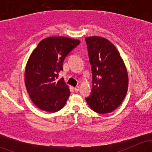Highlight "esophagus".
<instances>
[{"instance_id": "34e87169", "label": "esophagus", "mask_w": 152, "mask_h": 152, "mask_svg": "<svg viewBox=\"0 0 152 152\" xmlns=\"http://www.w3.org/2000/svg\"><path fill=\"white\" fill-rule=\"evenodd\" d=\"M74 90L76 93H78V92L79 91V86H76V87L74 88Z\"/></svg>"}]
</instances>
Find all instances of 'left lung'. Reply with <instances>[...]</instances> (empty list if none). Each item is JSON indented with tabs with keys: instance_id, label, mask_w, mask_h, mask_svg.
<instances>
[{
	"instance_id": "left-lung-1",
	"label": "left lung",
	"mask_w": 152,
	"mask_h": 152,
	"mask_svg": "<svg viewBox=\"0 0 152 152\" xmlns=\"http://www.w3.org/2000/svg\"><path fill=\"white\" fill-rule=\"evenodd\" d=\"M85 40L93 73L92 93L86 102L96 113H112L126 95V67L118 50L108 39L93 36L86 37Z\"/></svg>"
}]
</instances>
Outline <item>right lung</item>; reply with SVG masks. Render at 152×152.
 <instances>
[{
  "instance_id": "add662e5",
  "label": "right lung",
  "mask_w": 152,
  "mask_h": 152,
  "mask_svg": "<svg viewBox=\"0 0 152 152\" xmlns=\"http://www.w3.org/2000/svg\"><path fill=\"white\" fill-rule=\"evenodd\" d=\"M80 43L79 39L50 37L39 42L28 58L25 85L30 99L43 111L55 113L62 108L70 96L69 87L59 73L66 56Z\"/></svg>"
}]
</instances>
